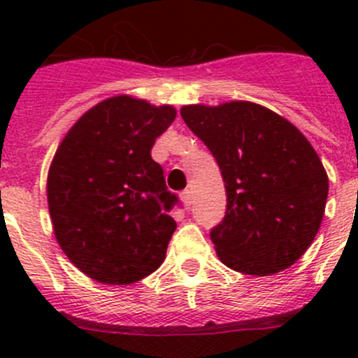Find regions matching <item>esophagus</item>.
<instances>
[{
	"label": "esophagus",
	"instance_id": "1",
	"mask_svg": "<svg viewBox=\"0 0 358 358\" xmlns=\"http://www.w3.org/2000/svg\"><path fill=\"white\" fill-rule=\"evenodd\" d=\"M180 197H182V202L185 208H190V204H192V192L190 190H183L182 194H180Z\"/></svg>",
	"mask_w": 358,
	"mask_h": 358
}]
</instances>
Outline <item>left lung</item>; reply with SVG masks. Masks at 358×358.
<instances>
[{"mask_svg":"<svg viewBox=\"0 0 358 358\" xmlns=\"http://www.w3.org/2000/svg\"><path fill=\"white\" fill-rule=\"evenodd\" d=\"M180 114L225 182L227 215L211 230L220 262L255 277L294 265L319 232L329 192L312 143L286 117L248 100L192 103Z\"/></svg>","mask_w":358,"mask_h":358,"instance_id":"obj_1","label":"left lung"}]
</instances>
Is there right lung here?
Segmentation results:
<instances>
[{"label":"right lung","mask_w":358,"mask_h":358,"mask_svg":"<svg viewBox=\"0 0 358 358\" xmlns=\"http://www.w3.org/2000/svg\"><path fill=\"white\" fill-rule=\"evenodd\" d=\"M175 117L168 103L110 96L71 126L52 159L46 197L53 234L95 282L133 284L164 262L176 197L150 150Z\"/></svg>","instance_id":"obj_1"}]
</instances>
